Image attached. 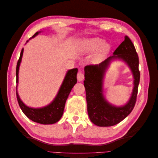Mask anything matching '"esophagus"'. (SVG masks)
<instances>
[{
  "label": "esophagus",
  "mask_w": 158,
  "mask_h": 158,
  "mask_svg": "<svg viewBox=\"0 0 158 158\" xmlns=\"http://www.w3.org/2000/svg\"><path fill=\"white\" fill-rule=\"evenodd\" d=\"M84 78V74L82 73V72L81 71H79L78 73L77 74V79H78V81H79V82H81V81H82Z\"/></svg>",
  "instance_id": "34e87169"
}]
</instances>
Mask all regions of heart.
Listing matches in <instances>:
<instances>
[{
    "instance_id": "1",
    "label": "heart",
    "mask_w": 158,
    "mask_h": 158,
    "mask_svg": "<svg viewBox=\"0 0 158 158\" xmlns=\"http://www.w3.org/2000/svg\"><path fill=\"white\" fill-rule=\"evenodd\" d=\"M80 47L83 51L86 52L94 51L99 48L95 56V60L96 61H102L109 53L111 49L110 45L104 43V40L99 37L84 40L80 43Z\"/></svg>"
}]
</instances>
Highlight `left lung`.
<instances>
[{
  "label": "left lung",
  "instance_id": "left-lung-1",
  "mask_svg": "<svg viewBox=\"0 0 158 158\" xmlns=\"http://www.w3.org/2000/svg\"><path fill=\"white\" fill-rule=\"evenodd\" d=\"M118 58L125 61L133 74L134 88L131 97L124 106L116 107L108 103L102 94V79L104 72L113 59ZM139 59L135 45L128 36L116 50L113 55L99 64L85 66V80L84 85L86 93L88 115L95 125L111 127L115 125L125 118L131 113L136 102L138 84L140 82V71L138 69Z\"/></svg>",
  "mask_w": 158,
  "mask_h": 158
}]
</instances>
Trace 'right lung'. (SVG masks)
Listing matches in <instances>:
<instances>
[{
  "label": "right lung",
  "instance_id": "1",
  "mask_svg": "<svg viewBox=\"0 0 158 158\" xmlns=\"http://www.w3.org/2000/svg\"><path fill=\"white\" fill-rule=\"evenodd\" d=\"M39 33H40V31L36 32L32 37L36 36ZM23 52V49H22L20 58L18 60L16 65V84L18 83L19 67H20L22 60ZM77 73L78 69L69 70L66 74L63 82L62 84L55 99L47 106L41 108L35 109L26 106L19 97L16 85V98L19 106H20L23 113L31 121L37 123L43 124V125H51V124H54L58 122L63 116L65 103L70 91L77 82V78H76Z\"/></svg>",
  "mask_w": 158,
  "mask_h": 158
}]
</instances>
